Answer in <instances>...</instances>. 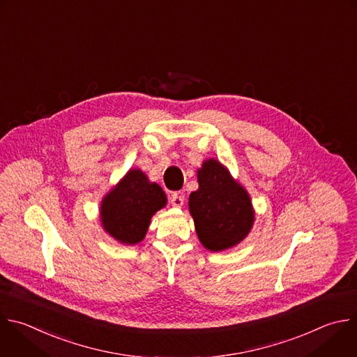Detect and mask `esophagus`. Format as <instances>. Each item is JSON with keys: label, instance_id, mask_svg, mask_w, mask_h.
Instances as JSON below:
<instances>
[{"label": "esophagus", "instance_id": "obj_1", "mask_svg": "<svg viewBox=\"0 0 357 357\" xmlns=\"http://www.w3.org/2000/svg\"><path fill=\"white\" fill-rule=\"evenodd\" d=\"M185 202V195L182 192H174L171 195V203L174 207H182Z\"/></svg>", "mask_w": 357, "mask_h": 357}]
</instances>
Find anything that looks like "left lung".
I'll use <instances>...</instances> for the list:
<instances>
[{
    "instance_id": "obj_1",
    "label": "left lung",
    "mask_w": 357,
    "mask_h": 357,
    "mask_svg": "<svg viewBox=\"0 0 357 357\" xmlns=\"http://www.w3.org/2000/svg\"><path fill=\"white\" fill-rule=\"evenodd\" d=\"M197 182L199 189L189 196V211L203 247L220 252L240 244L255 220L248 192L213 158L197 169Z\"/></svg>"
}]
</instances>
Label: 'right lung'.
<instances>
[{"label": "right lung", "mask_w": 357, "mask_h": 357, "mask_svg": "<svg viewBox=\"0 0 357 357\" xmlns=\"http://www.w3.org/2000/svg\"><path fill=\"white\" fill-rule=\"evenodd\" d=\"M167 204L165 192L140 169H130L102 200L100 222L119 243L144 240L151 217Z\"/></svg>", "instance_id": "obj_1"}]
</instances>
